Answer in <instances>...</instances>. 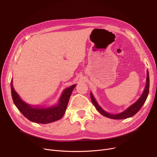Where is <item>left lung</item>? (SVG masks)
I'll list each match as a JSON object with an SVG mask.
<instances>
[{"mask_svg": "<svg viewBox=\"0 0 157 157\" xmlns=\"http://www.w3.org/2000/svg\"><path fill=\"white\" fill-rule=\"evenodd\" d=\"M149 88H150V78H149V72L147 71V78H146V87L144 90V92L141 96L140 97L139 99L132 105H131L130 107L123 111L122 113H118V114H110L109 113L105 112L103 109H102L101 107L98 104L96 100L95 99L94 97L93 96L92 94L90 93V97H91V100L95 107L97 110L103 116L108 117L109 118L114 119V120H122V119H125L130 117H133L135 115L139 110L141 108V107L144 104L146 98L147 97L148 94H149Z\"/></svg>", "mask_w": 157, "mask_h": 157, "instance_id": "8db88e82", "label": "left lung"}]
</instances>
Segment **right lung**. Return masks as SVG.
<instances>
[{
    "label": "right lung",
    "instance_id": "add662e5",
    "mask_svg": "<svg viewBox=\"0 0 157 157\" xmlns=\"http://www.w3.org/2000/svg\"><path fill=\"white\" fill-rule=\"evenodd\" d=\"M12 83L13 80L11 82V95L16 108L25 117L30 121L34 123H42V124L52 123L62 118L67 109V104L72 90L76 86V85H73L69 88H65L57 105L49 108H41L39 107H32L23 101L18 94L16 92Z\"/></svg>",
    "mask_w": 157,
    "mask_h": 157
}]
</instances>
